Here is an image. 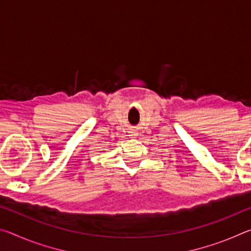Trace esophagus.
<instances>
[{"instance_id": "esophagus-1", "label": "esophagus", "mask_w": 251, "mask_h": 251, "mask_svg": "<svg viewBox=\"0 0 251 251\" xmlns=\"http://www.w3.org/2000/svg\"><path fill=\"white\" fill-rule=\"evenodd\" d=\"M136 135H137V133H136V131H133V130L129 131V136H133V137H135Z\"/></svg>"}]
</instances>
